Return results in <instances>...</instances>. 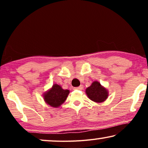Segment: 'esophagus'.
Returning <instances> with one entry per match:
<instances>
[{
	"label": "esophagus",
	"mask_w": 148,
	"mask_h": 148,
	"mask_svg": "<svg viewBox=\"0 0 148 148\" xmlns=\"http://www.w3.org/2000/svg\"><path fill=\"white\" fill-rule=\"evenodd\" d=\"M83 89H84V86H83L82 85L79 87H77V88H74V90H82Z\"/></svg>",
	"instance_id": "1"
}]
</instances>
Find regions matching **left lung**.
Instances as JSON below:
<instances>
[{"mask_svg": "<svg viewBox=\"0 0 148 148\" xmlns=\"http://www.w3.org/2000/svg\"><path fill=\"white\" fill-rule=\"evenodd\" d=\"M86 94L88 98L96 102H102L108 98V91L103 88L98 82H93L91 86L86 89Z\"/></svg>", "mask_w": 148, "mask_h": 148, "instance_id": "8db88e82", "label": "left lung"}]
</instances>
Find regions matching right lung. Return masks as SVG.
Listing matches in <instances>:
<instances>
[{
	"mask_svg": "<svg viewBox=\"0 0 148 148\" xmlns=\"http://www.w3.org/2000/svg\"><path fill=\"white\" fill-rule=\"evenodd\" d=\"M69 91L63 90L57 84H54L50 90L45 93L44 98L45 102L52 107H58L66 100Z\"/></svg>",
	"mask_w": 148,
	"mask_h": 148,
	"instance_id": "obj_1",
	"label": "right lung"
}]
</instances>
